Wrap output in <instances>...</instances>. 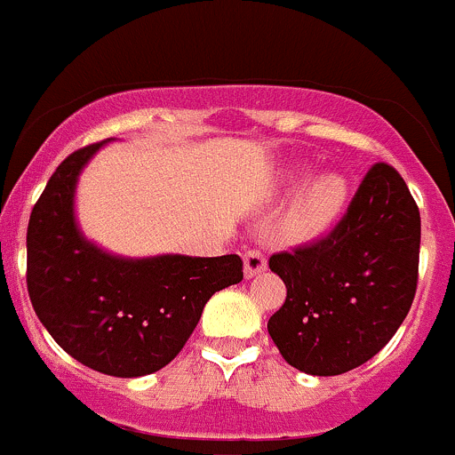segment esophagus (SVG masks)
<instances>
[{
	"instance_id": "34e87169",
	"label": "esophagus",
	"mask_w": 455,
	"mask_h": 455,
	"mask_svg": "<svg viewBox=\"0 0 455 455\" xmlns=\"http://www.w3.org/2000/svg\"><path fill=\"white\" fill-rule=\"evenodd\" d=\"M267 268V258L260 249H249L243 256V271H245L247 280L256 277L258 273H262Z\"/></svg>"
}]
</instances>
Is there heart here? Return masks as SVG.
Segmentation results:
<instances>
[{"label":"heart","mask_w":455,"mask_h":455,"mask_svg":"<svg viewBox=\"0 0 455 455\" xmlns=\"http://www.w3.org/2000/svg\"><path fill=\"white\" fill-rule=\"evenodd\" d=\"M349 206V182L339 173L310 178L295 195L280 232L291 243H312L339 226Z\"/></svg>","instance_id":"1"}]
</instances>
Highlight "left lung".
Returning <instances> with one entry per match:
<instances>
[{
  "label": "left lung",
  "mask_w": 455,
  "mask_h": 455,
  "mask_svg": "<svg viewBox=\"0 0 455 455\" xmlns=\"http://www.w3.org/2000/svg\"><path fill=\"white\" fill-rule=\"evenodd\" d=\"M419 245L421 217L403 178L373 164L325 238L268 260L286 284L267 325L282 358L321 378L373 358L412 306Z\"/></svg>",
  "instance_id": "1"
}]
</instances>
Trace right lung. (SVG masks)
<instances>
[{
	"instance_id": "1",
	"label": "right lung",
	"mask_w": 455,
	"mask_h": 455,
	"mask_svg": "<svg viewBox=\"0 0 455 455\" xmlns=\"http://www.w3.org/2000/svg\"><path fill=\"white\" fill-rule=\"evenodd\" d=\"M106 143L73 151L38 197L28 223V292L41 323L77 363L140 378L182 351L210 297L243 280V260L124 258L89 241L77 226L76 188Z\"/></svg>"
}]
</instances>
